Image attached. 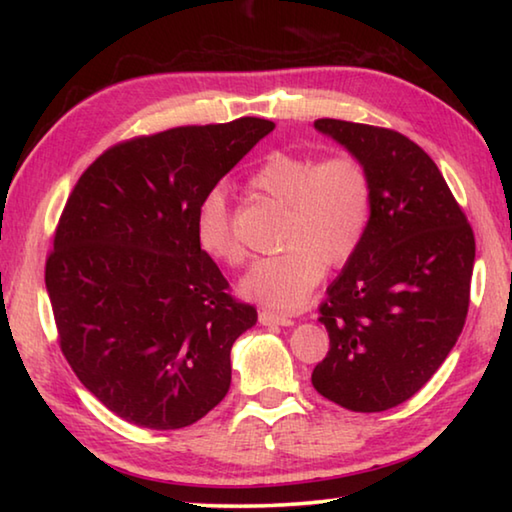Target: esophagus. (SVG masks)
I'll return each mask as SVG.
<instances>
[{
  "mask_svg": "<svg viewBox=\"0 0 512 512\" xmlns=\"http://www.w3.org/2000/svg\"><path fill=\"white\" fill-rule=\"evenodd\" d=\"M259 323H262V325H282V327H289V325H293V320H291L289 316L273 314V311L262 309V311H259Z\"/></svg>",
  "mask_w": 512,
  "mask_h": 512,
  "instance_id": "1",
  "label": "esophagus"
}]
</instances>
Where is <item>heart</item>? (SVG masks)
Masks as SVG:
<instances>
[{"mask_svg": "<svg viewBox=\"0 0 512 512\" xmlns=\"http://www.w3.org/2000/svg\"><path fill=\"white\" fill-rule=\"evenodd\" d=\"M250 187L287 207V248L255 262L241 280V293L268 309L293 311L316 289L325 266L341 268L359 250L370 221V176L352 153L318 160L309 153L275 151L253 171ZM196 239L214 262L244 264L246 250L232 232L221 189H212L198 205Z\"/></svg>", "mask_w": 512, "mask_h": 512, "instance_id": "heart-1", "label": "heart"}]
</instances>
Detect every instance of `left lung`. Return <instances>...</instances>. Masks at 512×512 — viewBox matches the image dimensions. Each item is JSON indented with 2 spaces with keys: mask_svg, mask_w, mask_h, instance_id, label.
<instances>
[{
  "mask_svg": "<svg viewBox=\"0 0 512 512\" xmlns=\"http://www.w3.org/2000/svg\"><path fill=\"white\" fill-rule=\"evenodd\" d=\"M314 126L363 162L372 205L359 250L320 305L329 352L311 384L348 411H386L427 384L463 332L474 232L409 137L341 119Z\"/></svg>",
  "mask_w": 512,
  "mask_h": 512,
  "instance_id": "left-lung-1",
  "label": "left lung"
}]
</instances>
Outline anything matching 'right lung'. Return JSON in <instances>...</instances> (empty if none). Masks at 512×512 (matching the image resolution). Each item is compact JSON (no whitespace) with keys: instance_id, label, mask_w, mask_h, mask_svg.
<instances>
[{"instance_id":"obj_1","label":"right lung","mask_w":512,"mask_h":512,"mask_svg":"<svg viewBox=\"0 0 512 512\" xmlns=\"http://www.w3.org/2000/svg\"><path fill=\"white\" fill-rule=\"evenodd\" d=\"M273 121L180 126L115 144L60 214L45 284L58 343L81 384L121 420L183 429L230 388V350L257 309L196 239L203 198Z\"/></svg>"}]
</instances>
